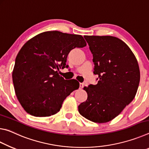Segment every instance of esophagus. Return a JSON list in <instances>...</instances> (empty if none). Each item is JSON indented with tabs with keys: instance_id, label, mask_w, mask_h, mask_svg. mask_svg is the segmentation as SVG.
I'll return each mask as SVG.
<instances>
[{
	"instance_id": "obj_1",
	"label": "esophagus",
	"mask_w": 149,
	"mask_h": 149,
	"mask_svg": "<svg viewBox=\"0 0 149 149\" xmlns=\"http://www.w3.org/2000/svg\"><path fill=\"white\" fill-rule=\"evenodd\" d=\"M84 87V83H80V89H82Z\"/></svg>"
}]
</instances>
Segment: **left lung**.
<instances>
[{
    "instance_id": "8db88e82",
    "label": "left lung",
    "mask_w": 149,
    "mask_h": 149,
    "mask_svg": "<svg viewBox=\"0 0 149 149\" xmlns=\"http://www.w3.org/2000/svg\"><path fill=\"white\" fill-rule=\"evenodd\" d=\"M93 55L96 85L84 86L86 102L79 106L80 115L104 123L118 116L135 97L140 81L137 60L122 40L113 36H84Z\"/></svg>"
}]
</instances>
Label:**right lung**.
<instances>
[{
  "label": "right lung",
  "instance_id": "obj_1",
  "mask_svg": "<svg viewBox=\"0 0 149 149\" xmlns=\"http://www.w3.org/2000/svg\"><path fill=\"white\" fill-rule=\"evenodd\" d=\"M86 43L82 36L49 31L29 40L16 56L13 80L17 99L27 113L49 117L60 111L64 100L79 88L58 74L68 54Z\"/></svg>",
  "mask_w": 149,
  "mask_h": 149
}]
</instances>
